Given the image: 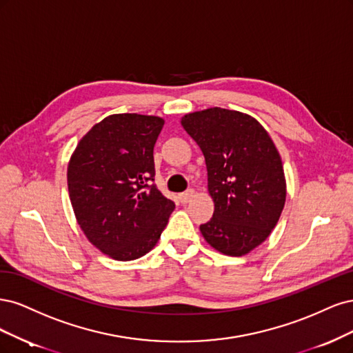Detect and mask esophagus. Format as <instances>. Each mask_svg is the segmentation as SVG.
I'll use <instances>...</instances> for the list:
<instances>
[{
	"mask_svg": "<svg viewBox=\"0 0 353 353\" xmlns=\"http://www.w3.org/2000/svg\"><path fill=\"white\" fill-rule=\"evenodd\" d=\"M193 196H195V190L189 189V190H186V192H183V193H180V195H179V201H180L181 203H188Z\"/></svg>",
	"mask_w": 353,
	"mask_h": 353,
	"instance_id": "obj_1",
	"label": "esophagus"
}]
</instances>
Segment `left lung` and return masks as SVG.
<instances>
[{
	"instance_id": "left-lung-1",
	"label": "left lung",
	"mask_w": 353,
	"mask_h": 353,
	"mask_svg": "<svg viewBox=\"0 0 353 353\" xmlns=\"http://www.w3.org/2000/svg\"><path fill=\"white\" fill-rule=\"evenodd\" d=\"M181 126L205 157L214 214L201 224L219 252L242 256L274 229L286 201L281 158L251 116L220 107L186 114Z\"/></svg>"
}]
</instances>
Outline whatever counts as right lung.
Returning <instances> with one entry per match:
<instances>
[{
    "label": "right lung",
    "mask_w": 353,
    "mask_h": 353,
    "mask_svg": "<svg viewBox=\"0 0 353 353\" xmlns=\"http://www.w3.org/2000/svg\"><path fill=\"white\" fill-rule=\"evenodd\" d=\"M163 126L155 116H108L77 143L67 167L76 220L112 259L150 252L174 210L154 183V146Z\"/></svg>",
    "instance_id": "add662e5"
}]
</instances>
